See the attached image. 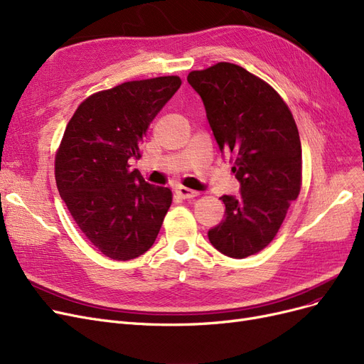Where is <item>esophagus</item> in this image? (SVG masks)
Listing matches in <instances>:
<instances>
[{
    "label": "esophagus",
    "mask_w": 364,
    "mask_h": 364,
    "mask_svg": "<svg viewBox=\"0 0 364 364\" xmlns=\"http://www.w3.org/2000/svg\"><path fill=\"white\" fill-rule=\"evenodd\" d=\"M175 192H177V195L181 196L183 199H192V198L198 196L196 191H192V189H189V187H184V186H178Z\"/></svg>",
    "instance_id": "esophagus-1"
}]
</instances>
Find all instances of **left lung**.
<instances>
[{
  "label": "left lung",
  "instance_id": "left-lung-1",
  "mask_svg": "<svg viewBox=\"0 0 364 364\" xmlns=\"http://www.w3.org/2000/svg\"><path fill=\"white\" fill-rule=\"evenodd\" d=\"M201 97L219 149L230 154L240 196L224 195L225 219L208 231L232 259L260 252L274 240L302 184L298 127L279 93L239 65L220 62L187 75Z\"/></svg>",
  "mask_w": 364,
  "mask_h": 364
}]
</instances>
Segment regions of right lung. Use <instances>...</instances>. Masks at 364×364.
Masks as SVG:
<instances>
[{
    "label": "right lung",
    "instance_id": "1",
    "mask_svg": "<svg viewBox=\"0 0 364 364\" xmlns=\"http://www.w3.org/2000/svg\"><path fill=\"white\" fill-rule=\"evenodd\" d=\"M181 86L177 75L127 81L81 102L55 152V183L87 240L112 260H132L156 242L172 204L130 160L148 127Z\"/></svg>",
    "mask_w": 364,
    "mask_h": 364
}]
</instances>
